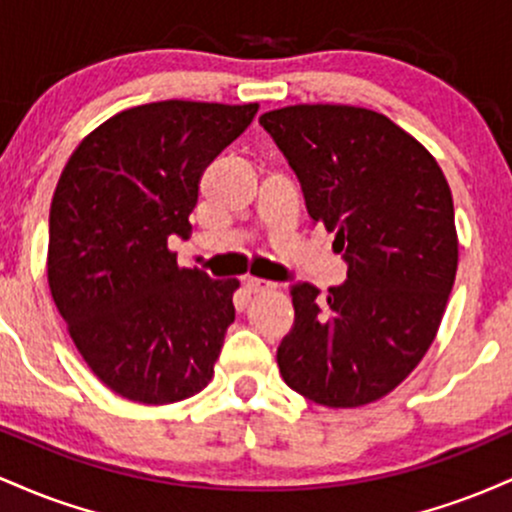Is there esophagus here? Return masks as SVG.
Wrapping results in <instances>:
<instances>
[{
	"label": "esophagus",
	"mask_w": 512,
	"mask_h": 512,
	"mask_svg": "<svg viewBox=\"0 0 512 512\" xmlns=\"http://www.w3.org/2000/svg\"><path fill=\"white\" fill-rule=\"evenodd\" d=\"M245 289L250 293H264V291H276V284L274 281L255 279V276H250V279H245Z\"/></svg>",
	"instance_id": "esophagus-1"
}]
</instances>
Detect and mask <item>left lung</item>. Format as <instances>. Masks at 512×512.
Listing matches in <instances>:
<instances>
[{
    "label": "left lung",
    "mask_w": 512,
    "mask_h": 512,
    "mask_svg": "<svg viewBox=\"0 0 512 512\" xmlns=\"http://www.w3.org/2000/svg\"><path fill=\"white\" fill-rule=\"evenodd\" d=\"M260 125L349 264L327 296L291 289L281 378L322 407H363L390 395L438 334L457 274L450 185L426 146L375 110L301 103L269 110Z\"/></svg>",
    "instance_id": "1"
}]
</instances>
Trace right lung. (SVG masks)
Instances as JSON below:
<instances>
[{
  "instance_id": "add662e5",
  "label": "right lung",
  "mask_w": 512,
  "mask_h": 512,
  "mask_svg": "<svg viewBox=\"0 0 512 512\" xmlns=\"http://www.w3.org/2000/svg\"><path fill=\"white\" fill-rule=\"evenodd\" d=\"M257 103L127 108L76 146L50 204L48 284L69 337L105 387L173 404L209 385L238 279L178 267L199 180Z\"/></svg>"
}]
</instances>
